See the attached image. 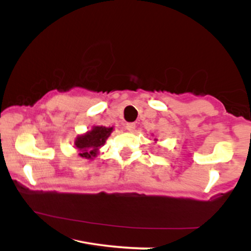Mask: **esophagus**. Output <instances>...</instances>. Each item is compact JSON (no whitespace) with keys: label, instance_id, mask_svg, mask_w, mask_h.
Listing matches in <instances>:
<instances>
[{"label":"esophagus","instance_id":"34e87169","mask_svg":"<svg viewBox=\"0 0 251 251\" xmlns=\"http://www.w3.org/2000/svg\"><path fill=\"white\" fill-rule=\"evenodd\" d=\"M126 129H127L128 132H133L135 129V124L134 123H127V124H126Z\"/></svg>","mask_w":251,"mask_h":251}]
</instances>
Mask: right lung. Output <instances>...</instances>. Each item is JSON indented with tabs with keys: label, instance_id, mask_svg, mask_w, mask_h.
Returning <instances> with one entry per match:
<instances>
[{
	"label": "right lung",
	"instance_id": "right-lung-1",
	"mask_svg": "<svg viewBox=\"0 0 251 251\" xmlns=\"http://www.w3.org/2000/svg\"><path fill=\"white\" fill-rule=\"evenodd\" d=\"M113 131V127L106 126H93L91 131L85 134L77 135L74 145L79 151V157L85 159H93L99 152V149L105 144L106 139Z\"/></svg>",
	"mask_w": 251,
	"mask_h": 251
}]
</instances>
